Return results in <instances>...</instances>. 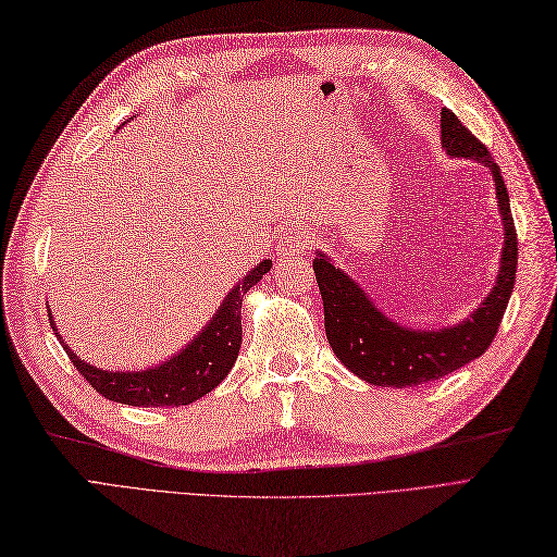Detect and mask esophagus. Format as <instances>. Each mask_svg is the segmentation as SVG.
<instances>
[{
	"instance_id": "obj_1",
	"label": "esophagus",
	"mask_w": 557,
	"mask_h": 557,
	"mask_svg": "<svg viewBox=\"0 0 557 557\" xmlns=\"http://www.w3.org/2000/svg\"><path fill=\"white\" fill-rule=\"evenodd\" d=\"M311 234L302 226H290L286 228V234L278 240V255L281 257H293V255H305L309 248Z\"/></svg>"
}]
</instances>
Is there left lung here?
I'll list each match as a JSON object with an SVG mask.
<instances>
[{"mask_svg": "<svg viewBox=\"0 0 557 557\" xmlns=\"http://www.w3.org/2000/svg\"><path fill=\"white\" fill-rule=\"evenodd\" d=\"M442 151L456 160L482 162L496 186L504 226L498 271L492 290L466 319L442 329H416L389 319L359 283L337 267L331 255L317 250L314 274L323 300L325 337L343 366L375 387H416L440 381L466 363L480 359L504 319L518 271V234L500 168L486 146L474 139L449 108L440 120Z\"/></svg>", "mask_w": 557, "mask_h": 557, "instance_id": "1", "label": "left lung"}]
</instances>
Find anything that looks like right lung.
I'll return each instance as SVG.
<instances>
[{
	"mask_svg": "<svg viewBox=\"0 0 557 557\" xmlns=\"http://www.w3.org/2000/svg\"><path fill=\"white\" fill-rule=\"evenodd\" d=\"M271 269V260H262L252 267L246 276L236 281V286L226 293L222 305L216 307L212 319L202 325L191 343H186L176 355L160 361L148 369L137 371H111L79 359L75 351L65 345L53 321L51 309L49 323L63 345L65 355L71 357L79 375L99 392L101 397L127 404V406H186L206 397L220 385L232 371L240 349V305L246 293L262 281Z\"/></svg>",
	"mask_w": 557,
	"mask_h": 557,
	"instance_id": "1",
	"label": "right lung"
}]
</instances>
